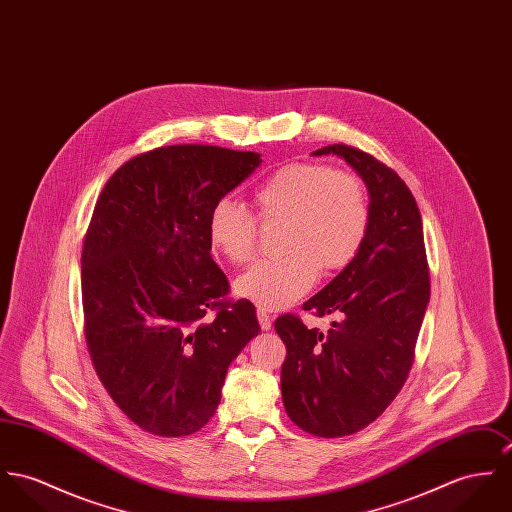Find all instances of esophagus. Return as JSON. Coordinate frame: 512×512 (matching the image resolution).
Here are the masks:
<instances>
[{
	"instance_id": "1",
	"label": "esophagus",
	"mask_w": 512,
	"mask_h": 512,
	"mask_svg": "<svg viewBox=\"0 0 512 512\" xmlns=\"http://www.w3.org/2000/svg\"><path fill=\"white\" fill-rule=\"evenodd\" d=\"M257 319H259V325H261L263 331H269V329L273 327V317L267 314V312L259 310V312H257Z\"/></svg>"
}]
</instances>
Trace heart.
Instances as JSON below:
<instances>
[{"mask_svg": "<svg viewBox=\"0 0 512 512\" xmlns=\"http://www.w3.org/2000/svg\"><path fill=\"white\" fill-rule=\"evenodd\" d=\"M255 216L230 200L218 202L208 216V241L230 263L253 259L259 223L280 226L275 259L255 263L234 284L237 296L259 310H282L298 302L319 271H343L358 255L370 224L368 195L362 181L323 163H290L253 193Z\"/></svg>", "mask_w": 512, "mask_h": 512, "instance_id": "heart-1", "label": "heart"}]
</instances>
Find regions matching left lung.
Instances as JSON below:
<instances>
[{
  "instance_id": "8db88e82",
  "label": "left lung",
  "mask_w": 512,
  "mask_h": 512,
  "mask_svg": "<svg viewBox=\"0 0 512 512\" xmlns=\"http://www.w3.org/2000/svg\"><path fill=\"white\" fill-rule=\"evenodd\" d=\"M339 156L360 175L370 224L353 263L304 304L335 315L323 335L300 317L275 321L286 345L280 390L288 417L306 433L337 438L376 421L403 388L431 298L421 212L401 177L345 144L314 156Z\"/></svg>"
}]
</instances>
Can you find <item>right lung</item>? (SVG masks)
<instances>
[{"label": "right lung", "instance_id": "1", "mask_svg": "<svg viewBox=\"0 0 512 512\" xmlns=\"http://www.w3.org/2000/svg\"><path fill=\"white\" fill-rule=\"evenodd\" d=\"M259 165L255 152L163 146L120 165L97 198L81 249L87 349L148 433L200 431L230 362L261 331L249 300L226 298L208 241L210 210Z\"/></svg>", "mask_w": 512, "mask_h": 512}]
</instances>
